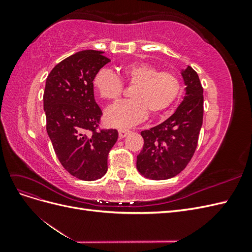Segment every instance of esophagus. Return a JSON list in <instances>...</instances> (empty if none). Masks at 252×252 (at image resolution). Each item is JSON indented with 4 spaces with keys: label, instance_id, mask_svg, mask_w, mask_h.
Returning <instances> with one entry per match:
<instances>
[{
    "label": "esophagus",
    "instance_id": "esophagus-1",
    "mask_svg": "<svg viewBox=\"0 0 252 252\" xmlns=\"http://www.w3.org/2000/svg\"><path fill=\"white\" fill-rule=\"evenodd\" d=\"M130 132L129 130H127V129H119V136H120V139H123V138H125V136Z\"/></svg>",
    "mask_w": 252,
    "mask_h": 252
}]
</instances>
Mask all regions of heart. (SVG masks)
I'll list each match as a JSON object with an SVG mask.
<instances>
[{"instance_id":"heart-1","label":"heart","mask_w":252,"mask_h":252,"mask_svg":"<svg viewBox=\"0 0 252 252\" xmlns=\"http://www.w3.org/2000/svg\"><path fill=\"white\" fill-rule=\"evenodd\" d=\"M134 86L131 101L111 106L105 113L106 123L113 127H131L152 116L169 108L181 91L177 74L158 71L147 63H134L123 67L119 77L107 69L98 71L94 79V88L102 98L116 101L123 91V84Z\"/></svg>"}]
</instances>
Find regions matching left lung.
<instances>
[{
  "label": "left lung",
  "instance_id": "obj_1",
  "mask_svg": "<svg viewBox=\"0 0 252 252\" xmlns=\"http://www.w3.org/2000/svg\"><path fill=\"white\" fill-rule=\"evenodd\" d=\"M185 95L163 123L141 132L144 146L136 169L144 178L161 181L175 177L191 159L203 124V87L190 66L181 70Z\"/></svg>",
  "mask_w": 252,
  "mask_h": 252
}]
</instances>
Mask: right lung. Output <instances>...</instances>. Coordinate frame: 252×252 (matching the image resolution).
I'll list each match as a JSON object with an SVG mask.
<instances>
[{"label":"right lung","instance_id":"obj_1","mask_svg":"<svg viewBox=\"0 0 252 252\" xmlns=\"http://www.w3.org/2000/svg\"><path fill=\"white\" fill-rule=\"evenodd\" d=\"M109 62L103 51H79L56 65L45 85L44 111L53 149L64 168L83 181L104 177L119 136L116 129L96 130L102 110L93 82Z\"/></svg>","mask_w":252,"mask_h":252}]
</instances>
